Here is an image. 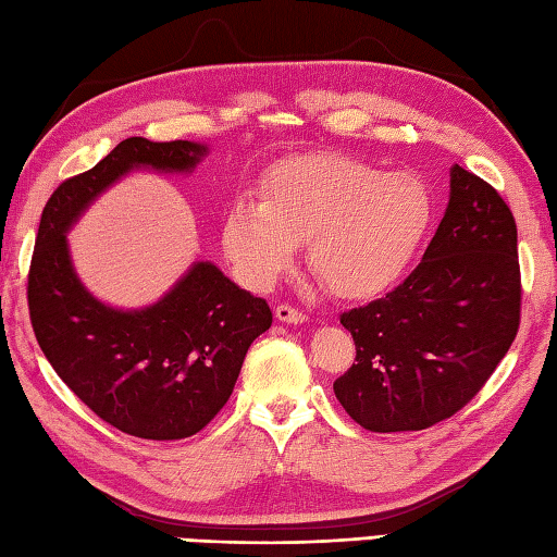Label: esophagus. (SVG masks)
<instances>
[{
    "label": "esophagus",
    "mask_w": 557,
    "mask_h": 557,
    "mask_svg": "<svg viewBox=\"0 0 557 557\" xmlns=\"http://www.w3.org/2000/svg\"><path fill=\"white\" fill-rule=\"evenodd\" d=\"M275 315H277V321H282V323H304V321H309V315H306V311L297 309V306H289V304H280L277 309H275Z\"/></svg>",
    "instance_id": "obj_1"
}]
</instances>
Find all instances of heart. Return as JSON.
Wrapping results in <instances>:
<instances>
[{
	"mask_svg": "<svg viewBox=\"0 0 557 557\" xmlns=\"http://www.w3.org/2000/svg\"><path fill=\"white\" fill-rule=\"evenodd\" d=\"M435 218L417 172H383L325 152L272 168L263 200L239 196L224 218V251L253 287H268L309 242V263L339 297H373L405 275Z\"/></svg>",
	"mask_w": 557,
	"mask_h": 557,
	"instance_id": "1",
	"label": "heart"
}]
</instances>
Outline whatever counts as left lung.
Returning <instances> with one entry per match:
<instances>
[{"label":"left lung","mask_w":557,"mask_h":557,"mask_svg":"<svg viewBox=\"0 0 557 557\" xmlns=\"http://www.w3.org/2000/svg\"><path fill=\"white\" fill-rule=\"evenodd\" d=\"M522 315L517 224L503 196L455 164L445 218L409 277L345 311L357 363L335 381L349 417L375 433L449 419L486 385Z\"/></svg>","instance_id":"8db88e82"}]
</instances>
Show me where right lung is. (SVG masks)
<instances>
[{
    "label": "right lung",
    "instance_id": "right-lung-1",
    "mask_svg": "<svg viewBox=\"0 0 557 557\" xmlns=\"http://www.w3.org/2000/svg\"><path fill=\"white\" fill-rule=\"evenodd\" d=\"M203 156L191 140L126 138L54 188L35 236L28 311L42 354L90 411L146 441H180L215 419L272 311L212 263H196L148 309L114 311L81 285L64 234L128 170L186 172Z\"/></svg>",
    "mask_w": 557,
    "mask_h": 557
}]
</instances>
